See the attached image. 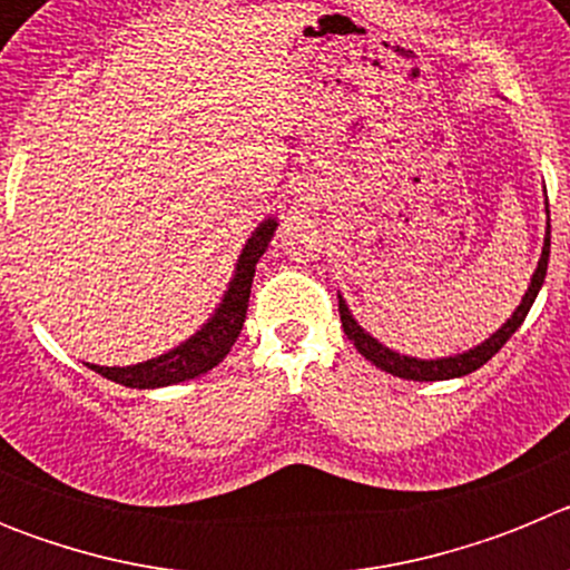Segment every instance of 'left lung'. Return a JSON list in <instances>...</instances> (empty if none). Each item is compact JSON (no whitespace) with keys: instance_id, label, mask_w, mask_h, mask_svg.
<instances>
[{"instance_id":"left-lung-1","label":"left lung","mask_w":570,"mask_h":570,"mask_svg":"<svg viewBox=\"0 0 570 570\" xmlns=\"http://www.w3.org/2000/svg\"><path fill=\"white\" fill-rule=\"evenodd\" d=\"M546 214H548V208H546ZM548 256H551V216H548L546 242H542V254H540V262H537V271H533V276H531V285H528L525 296H522V302L517 305V311L511 314V320L502 322V328L493 331V334L488 336L485 342L468 347V351H462V354L436 356V360H420V356L400 354V351L382 345L380 340H374V336L367 334L360 322L354 320V314H351V308H347V302L342 299V294H336V296H340L342 328H345L347 340L354 342L356 351H360V354L365 356L367 362H374L380 371H385V374H394V376H402V380H414V382L456 380V376L473 374V371L485 365V362L491 360V356L497 354V351H500V347L505 345L508 340H511L513 331L520 328L522 322H525L528 311H531L533 299H537V294H540L542 282H546Z\"/></svg>"}]
</instances>
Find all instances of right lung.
<instances>
[{"label":"right lung","instance_id":"1","mask_svg":"<svg viewBox=\"0 0 570 570\" xmlns=\"http://www.w3.org/2000/svg\"><path fill=\"white\" fill-rule=\"evenodd\" d=\"M276 225H279L276 216H268L250 234V239L242 248L239 259H236L234 276L228 282V291L223 294V302L216 305L214 314L208 316V322L196 334H190L188 340L179 342L170 351H165L163 356H154V360L136 362V365L125 367H105L90 365L88 362L90 371H97L105 380L119 382L125 387H165L176 385V382L194 380L199 374H208L210 367H216L228 356L236 336H239L242 322H245V314H248L250 282H254L256 262L268 250L271 239L276 234Z\"/></svg>","mask_w":570,"mask_h":570}]
</instances>
